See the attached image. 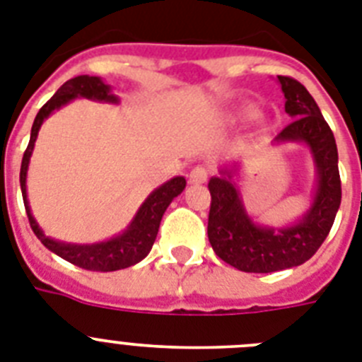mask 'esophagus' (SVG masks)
<instances>
[{
    "mask_svg": "<svg viewBox=\"0 0 362 362\" xmlns=\"http://www.w3.org/2000/svg\"><path fill=\"white\" fill-rule=\"evenodd\" d=\"M208 175L209 171L204 165L193 167L189 173V184H204V182L208 180Z\"/></svg>",
    "mask_w": 362,
    "mask_h": 362,
    "instance_id": "1",
    "label": "esophagus"
}]
</instances>
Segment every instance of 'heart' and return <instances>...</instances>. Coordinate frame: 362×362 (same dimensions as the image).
Here are the masks:
<instances>
[{"label": "heart", "mask_w": 362, "mask_h": 362, "mask_svg": "<svg viewBox=\"0 0 362 362\" xmlns=\"http://www.w3.org/2000/svg\"><path fill=\"white\" fill-rule=\"evenodd\" d=\"M252 115H254V110H252V108H243V110H239L238 114L233 115V119L245 121V119H250Z\"/></svg>", "instance_id": "b5f03b06"}]
</instances>
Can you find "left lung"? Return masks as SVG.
<instances>
[{
	"label": "left lung",
	"mask_w": 362,
	"mask_h": 362,
	"mask_svg": "<svg viewBox=\"0 0 362 362\" xmlns=\"http://www.w3.org/2000/svg\"><path fill=\"white\" fill-rule=\"evenodd\" d=\"M285 95V112L293 117L274 144L298 141L311 148L317 165V193L308 214L293 226H259L248 217L232 169H223L208 184L211 206L208 239L228 265L243 272H276L291 269L315 256L327 238L342 199L335 136L311 93L296 78L278 75Z\"/></svg>",
	"instance_id": "1"
}]
</instances>
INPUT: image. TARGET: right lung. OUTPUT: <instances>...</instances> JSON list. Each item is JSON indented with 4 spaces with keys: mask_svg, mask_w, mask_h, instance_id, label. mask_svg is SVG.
Segmentation results:
<instances>
[{
    "mask_svg": "<svg viewBox=\"0 0 362 362\" xmlns=\"http://www.w3.org/2000/svg\"><path fill=\"white\" fill-rule=\"evenodd\" d=\"M75 97H86V99L103 103H117V97L110 93V86L103 83L101 78L90 77V75H78L75 78H69L68 83H64L59 88V92L42 106L40 112L36 114L35 123H33L31 139H29V145H27L25 153H23L20 169V186L27 217H29L33 232H35L36 238L40 239L42 245L53 254L62 257V259L73 263V265L93 270V272H112V270L127 269V267L139 263L151 252L154 241H156L158 228L162 223L167 206L171 204L175 197H178L184 191L186 178L184 176H175L169 182L162 184L158 189H154L145 199V202L138 209V214L132 218L129 228L119 235L108 239V241L95 243V245H71V243H60L47 238L40 230L35 217H33L29 202H27V167H29V160H31L33 148H35L36 136H38V130H40L45 117H49L54 110H59L60 106L68 105Z\"/></svg>",
    "mask_w": 362,
    "mask_h": 362,
    "instance_id": "add662e5",
    "label": "right lung"
}]
</instances>
